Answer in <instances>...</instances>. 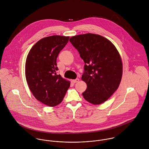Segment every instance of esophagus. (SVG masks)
<instances>
[{
	"instance_id": "esophagus-1",
	"label": "esophagus",
	"mask_w": 149,
	"mask_h": 149,
	"mask_svg": "<svg viewBox=\"0 0 149 149\" xmlns=\"http://www.w3.org/2000/svg\"><path fill=\"white\" fill-rule=\"evenodd\" d=\"M79 81V79H75V80H72V82H73V83H77Z\"/></svg>"
}]
</instances>
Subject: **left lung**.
I'll list each match as a JSON object with an SVG mask.
<instances>
[{
  "mask_svg": "<svg viewBox=\"0 0 149 149\" xmlns=\"http://www.w3.org/2000/svg\"><path fill=\"white\" fill-rule=\"evenodd\" d=\"M69 41L85 63L81 80L87 85L82 94L94 105L107 101L120 85L123 73L120 55L106 38L86 33L71 37Z\"/></svg>",
  "mask_w": 149,
  "mask_h": 149,
  "instance_id": "left-lung-1",
  "label": "left lung"
}]
</instances>
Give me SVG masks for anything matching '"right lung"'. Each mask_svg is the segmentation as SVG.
Returning <instances> with one entry per match:
<instances>
[{
  "instance_id": "add662e5",
  "label": "right lung",
  "mask_w": 149,
  "mask_h": 149,
  "mask_svg": "<svg viewBox=\"0 0 149 149\" xmlns=\"http://www.w3.org/2000/svg\"><path fill=\"white\" fill-rule=\"evenodd\" d=\"M69 37L52 36L43 38L30 50L25 64V76L36 99L49 107L63 100L70 82L56 74L57 58Z\"/></svg>"
}]
</instances>
